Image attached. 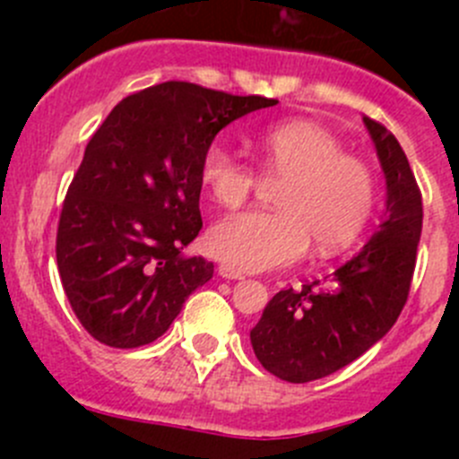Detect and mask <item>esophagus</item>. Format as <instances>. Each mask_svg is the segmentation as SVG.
<instances>
[{"label": "esophagus", "instance_id": "obj_1", "mask_svg": "<svg viewBox=\"0 0 459 459\" xmlns=\"http://www.w3.org/2000/svg\"><path fill=\"white\" fill-rule=\"evenodd\" d=\"M217 273H220L224 280H244V273L238 271V268H233L230 264H220Z\"/></svg>", "mask_w": 459, "mask_h": 459}]
</instances>
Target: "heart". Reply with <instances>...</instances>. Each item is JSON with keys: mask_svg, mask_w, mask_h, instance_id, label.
Instances as JSON below:
<instances>
[{"mask_svg": "<svg viewBox=\"0 0 459 459\" xmlns=\"http://www.w3.org/2000/svg\"><path fill=\"white\" fill-rule=\"evenodd\" d=\"M259 173L281 182L277 211H248L217 221L208 251L242 271L298 262L307 248L335 255L367 226L377 195L371 166L349 155L340 137L307 119L273 124L253 137ZM200 182L221 208H239L259 184L253 166L226 143L212 142L200 161Z\"/></svg>", "mask_w": 459, "mask_h": 459, "instance_id": "b5f03b06", "label": "heart"}]
</instances>
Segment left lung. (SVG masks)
Returning <instances> with one entry per match:
<instances>
[{"instance_id": "1", "label": "left lung", "mask_w": 459, "mask_h": 459, "mask_svg": "<svg viewBox=\"0 0 459 459\" xmlns=\"http://www.w3.org/2000/svg\"><path fill=\"white\" fill-rule=\"evenodd\" d=\"M386 175V212L367 247L326 280L266 304L251 344L268 373L293 384L340 371L382 340L409 299L422 235V193L391 131L364 117Z\"/></svg>"}]
</instances>
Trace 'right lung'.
I'll list each match as a JSON object with an SVG mask.
<instances>
[{
    "label": "right lung",
    "instance_id": "add662e5",
    "mask_svg": "<svg viewBox=\"0 0 459 459\" xmlns=\"http://www.w3.org/2000/svg\"><path fill=\"white\" fill-rule=\"evenodd\" d=\"M275 104L164 82L110 110L68 186L55 242L88 335L113 349L151 344L211 280L212 262L182 257L202 230V155L226 124Z\"/></svg>",
    "mask_w": 459,
    "mask_h": 459
}]
</instances>
